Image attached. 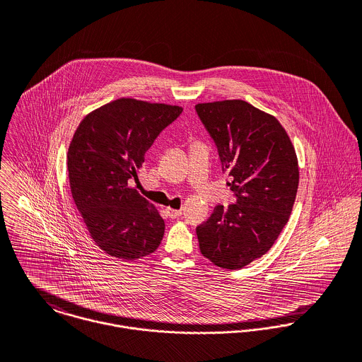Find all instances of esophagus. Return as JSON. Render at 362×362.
Wrapping results in <instances>:
<instances>
[{"mask_svg": "<svg viewBox=\"0 0 362 362\" xmlns=\"http://www.w3.org/2000/svg\"><path fill=\"white\" fill-rule=\"evenodd\" d=\"M165 213H167V216H168L170 218H177V217H180V216L182 214L181 210H175V209H170V207L165 209Z\"/></svg>", "mask_w": 362, "mask_h": 362, "instance_id": "34e87169", "label": "esophagus"}]
</instances>
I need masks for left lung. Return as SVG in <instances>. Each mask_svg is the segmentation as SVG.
<instances>
[{
  "label": "left lung",
  "mask_w": 362,
  "mask_h": 362,
  "mask_svg": "<svg viewBox=\"0 0 362 362\" xmlns=\"http://www.w3.org/2000/svg\"><path fill=\"white\" fill-rule=\"evenodd\" d=\"M195 110L235 197V204L217 205L197 227L199 248L218 267L241 269L264 255L288 221L300 180L296 151L273 115L244 100Z\"/></svg>",
  "instance_id": "1"
}]
</instances>
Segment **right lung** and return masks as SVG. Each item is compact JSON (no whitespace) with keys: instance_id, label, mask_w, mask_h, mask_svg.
I'll return each mask as SVG.
<instances>
[{"instance_id":"right-lung-1","label":"right lung","mask_w":362,"mask_h":362,"mask_svg":"<svg viewBox=\"0 0 362 362\" xmlns=\"http://www.w3.org/2000/svg\"><path fill=\"white\" fill-rule=\"evenodd\" d=\"M182 108L118 99L79 124L68 149L74 202L93 241L114 258L136 260L155 252L164 220L132 187L160 132Z\"/></svg>"}]
</instances>
